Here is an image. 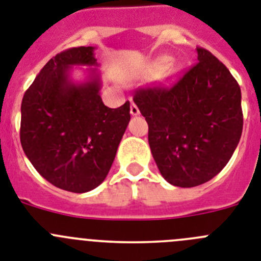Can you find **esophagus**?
I'll list each match as a JSON object with an SVG mask.
<instances>
[{
    "instance_id": "34e87169",
    "label": "esophagus",
    "mask_w": 261,
    "mask_h": 261,
    "mask_svg": "<svg viewBox=\"0 0 261 261\" xmlns=\"http://www.w3.org/2000/svg\"><path fill=\"white\" fill-rule=\"evenodd\" d=\"M130 114H132L133 116H137V115H140V110H138V107L136 106L135 102L130 103Z\"/></svg>"
}]
</instances>
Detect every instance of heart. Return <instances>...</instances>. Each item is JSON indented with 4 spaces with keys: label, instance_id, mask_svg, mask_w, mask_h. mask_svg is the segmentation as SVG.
<instances>
[{
    "label": "heart",
    "instance_id": "b5f03b06",
    "mask_svg": "<svg viewBox=\"0 0 261 261\" xmlns=\"http://www.w3.org/2000/svg\"><path fill=\"white\" fill-rule=\"evenodd\" d=\"M167 65H168L167 59H161V60H158V61H156L155 64H154L153 69L155 71H163L166 68H167Z\"/></svg>",
    "mask_w": 261,
    "mask_h": 261
}]
</instances>
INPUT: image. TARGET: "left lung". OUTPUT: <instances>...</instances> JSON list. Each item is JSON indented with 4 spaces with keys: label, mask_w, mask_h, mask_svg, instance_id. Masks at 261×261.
<instances>
[{
    "label": "left lung",
    "mask_w": 261,
    "mask_h": 261,
    "mask_svg": "<svg viewBox=\"0 0 261 261\" xmlns=\"http://www.w3.org/2000/svg\"><path fill=\"white\" fill-rule=\"evenodd\" d=\"M195 65L171 86H147L133 100L149 125L159 171L172 186L191 188L227 165L243 129L241 87L229 69L197 47Z\"/></svg>",
    "instance_id": "left-lung-1"
}]
</instances>
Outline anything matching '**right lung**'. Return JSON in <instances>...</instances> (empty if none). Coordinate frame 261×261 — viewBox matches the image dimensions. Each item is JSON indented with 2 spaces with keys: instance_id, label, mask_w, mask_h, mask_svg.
<instances>
[{
  "instance_id": "right-lung-1",
  "label": "right lung",
  "mask_w": 261,
  "mask_h": 261,
  "mask_svg": "<svg viewBox=\"0 0 261 261\" xmlns=\"http://www.w3.org/2000/svg\"><path fill=\"white\" fill-rule=\"evenodd\" d=\"M73 65H96L94 47L69 48L41 69L20 106V144L41 176L74 193L94 190L110 171L130 120L129 102L108 108L91 69L84 84L69 80Z\"/></svg>"
}]
</instances>
